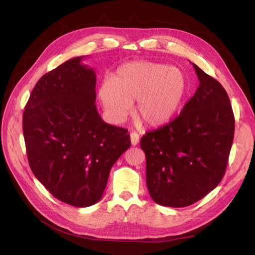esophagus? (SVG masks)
I'll list each match as a JSON object with an SVG mask.
<instances>
[{"instance_id":"esophagus-1","label":"esophagus","mask_w":255,"mask_h":255,"mask_svg":"<svg viewBox=\"0 0 255 255\" xmlns=\"http://www.w3.org/2000/svg\"><path fill=\"white\" fill-rule=\"evenodd\" d=\"M130 138H131L132 145H136L139 142V135L137 134V132H131Z\"/></svg>"}]
</instances>
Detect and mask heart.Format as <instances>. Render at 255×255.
<instances>
[{"instance_id":"obj_1","label":"heart","mask_w":255,"mask_h":255,"mask_svg":"<svg viewBox=\"0 0 255 255\" xmlns=\"http://www.w3.org/2000/svg\"><path fill=\"white\" fill-rule=\"evenodd\" d=\"M187 94V80L175 67L134 62L120 67L113 79L101 83L98 95L115 121L125 119L136 101V116L149 127H160L173 119Z\"/></svg>"}]
</instances>
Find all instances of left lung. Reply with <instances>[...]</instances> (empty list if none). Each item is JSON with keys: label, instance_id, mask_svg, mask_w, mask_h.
<instances>
[{"label": "left lung", "instance_id": "8db88e82", "mask_svg": "<svg viewBox=\"0 0 255 255\" xmlns=\"http://www.w3.org/2000/svg\"><path fill=\"white\" fill-rule=\"evenodd\" d=\"M199 86L179 117L145 133L146 187L158 205L183 208L221 182L232 149L235 117L221 84L193 64Z\"/></svg>", "mask_w": 255, "mask_h": 255}]
</instances>
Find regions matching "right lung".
<instances>
[{
	"instance_id": "add662e5",
	"label": "right lung",
	"mask_w": 255,
	"mask_h": 255,
	"mask_svg": "<svg viewBox=\"0 0 255 255\" xmlns=\"http://www.w3.org/2000/svg\"><path fill=\"white\" fill-rule=\"evenodd\" d=\"M83 58L40 78L22 115L34 176L56 198L77 208L99 202L113 165L131 145L127 129L99 116L96 74L80 63Z\"/></svg>"
}]
</instances>
